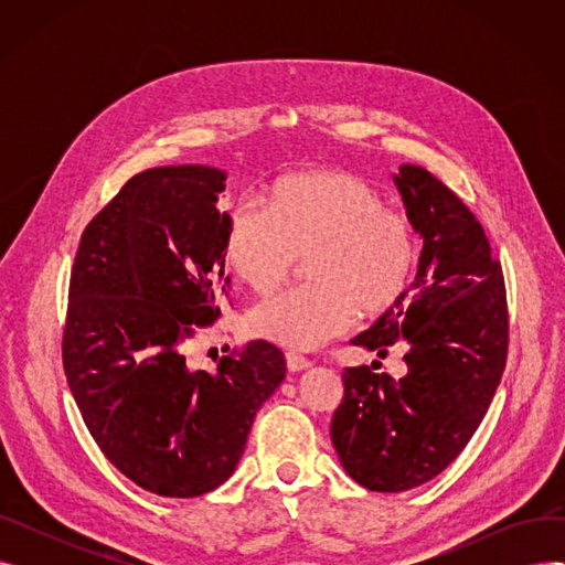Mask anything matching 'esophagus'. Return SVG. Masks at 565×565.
Returning <instances> with one entry per match:
<instances>
[{
    "label": "esophagus",
    "instance_id": "esophagus-1",
    "mask_svg": "<svg viewBox=\"0 0 565 565\" xmlns=\"http://www.w3.org/2000/svg\"><path fill=\"white\" fill-rule=\"evenodd\" d=\"M286 366H288V371H290V373H298V371L309 369V366H311V362L305 358V354L295 352V350H288V352H286Z\"/></svg>",
    "mask_w": 565,
    "mask_h": 565
}]
</instances>
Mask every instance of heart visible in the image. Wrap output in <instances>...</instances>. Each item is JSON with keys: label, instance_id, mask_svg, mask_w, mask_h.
Listing matches in <instances>:
<instances>
[{"label": "heart", "instance_id": "1", "mask_svg": "<svg viewBox=\"0 0 565 565\" xmlns=\"http://www.w3.org/2000/svg\"><path fill=\"white\" fill-rule=\"evenodd\" d=\"M309 284L260 302L252 332L292 350H316L345 334L360 311L394 309L412 281L417 243L405 217L348 171H311L279 181L258 205L226 213L224 256L252 292L277 290L307 256Z\"/></svg>", "mask_w": 565, "mask_h": 565}]
</instances>
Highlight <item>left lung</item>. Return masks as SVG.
<instances>
[{
    "mask_svg": "<svg viewBox=\"0 0 565 565\" xmlns=\"http://www.w3.org/2000/svg\"><path fill=\"white\" fill-rule=\"evenodd\" d=\"M394 181L424 237L417 279L352 343L380 358L403 348L407 375L345 369L330 430L343 469L373 492L417 488L460 456L509 354L507 286L483 226L426 169L403 164Z\"/></svg>",
    "mask_w": 565,
    "mask_h": 565,
    "instance_id": "left-lung-1",
    "label": "left lung"
}]
</instances>
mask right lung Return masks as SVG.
<instances>
[{
    "label": "right lung",
    "instance_id": "1",
    "mask_svg": "<svg viewBox=\"0 0 565 565\" xmlns=\"http://www.w3.org/2000/svg\"><path fill=\"white\" fill-rule=\"evenodd\" d=\"M226 173L148 169L88 222L75 254L62 358L107 460L160 497H199L241 460L258 407L286 377L277 345L252 341L215 371L185 343L222 316Z\"/></svg>",
    "mask_w": 565,
    "mask_h": 565
}]
</instances>
